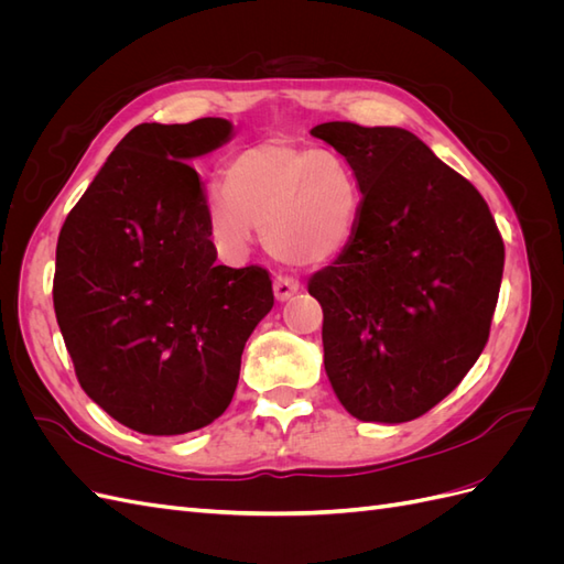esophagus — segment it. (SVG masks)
<instances>
[{
	"label": "esophagus",
	"mask_w": 564,
	"mask_h": 564,
	"mask_svg": "<svg viewBox=\"0 0 564 564\" xmlns=\"http://www.w3.org/2000/svg\"><path fill=\"white\" fill-rule=\"evenodd\" d=\"M299 280L294 278H286V275H278L275 282H272V289H275V299L278 301H286L292 299L296 292H299Z\"/></svg>",
	"instance_id": "obj_1"
}]
</instances>
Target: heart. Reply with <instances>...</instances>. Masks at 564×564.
<instances>
[{
  "label": "heart",
  "mask_w": 564,
  "mask_h": 564,
  "mask_svg": "<svg viewBox=\"0 0 564 564\" xmlns=\"http://www.w3.org/2000/svg\"><path fill=\"white\" fill-rule=\"evenodd\" d=\"M360 185L350 164L329 150L265 141L237 152L226 191L212 193L218 240L245 249L253 228L289 263L317 265L346 249L360 216Z\"/></svg>",
  "instance_id": "1"
}]
</instances>
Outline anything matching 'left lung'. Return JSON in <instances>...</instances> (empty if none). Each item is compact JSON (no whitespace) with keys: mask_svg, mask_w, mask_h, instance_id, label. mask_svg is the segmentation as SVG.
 I'll list each match as a JSON object with an SVG mask.
<instances>
[{"mask_svg":"<svg viewBox=\"0 0 564 564\" xmlns=\"http://www.w3.org/2000/svg\"><path fill=\"white\" fill-rule=\"evenodd\" d=\"M360 185L357 226L308 292L324 369L360 421L404 423L445 400L485 350L503 240L485 197L412 131L317 124Z\"/></svg>","mask_w":564,"mask_h":564,"instance_id":"left-lung-1","label":"left lung"}]
</instances>
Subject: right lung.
I'll use <instances>...</instances> for the list:
<instances>
[{"mask_svg":"<svg viewBox=\"0 0 564 564\" xmlns=\"http://www.w3.org/2000/svg\"><path fill=\"white\" fill-rule=\"evenodd\" d=\"M232 124H139L67 214L54 311L84 392L127 429L183 435L226 412L242 350L272 308L270 272L216 265L191 160Z\"/></svg>","mask_w":564,"mask_h":564,"instance_id":"right-lung-1","label":"right lung"}]
</instances>
